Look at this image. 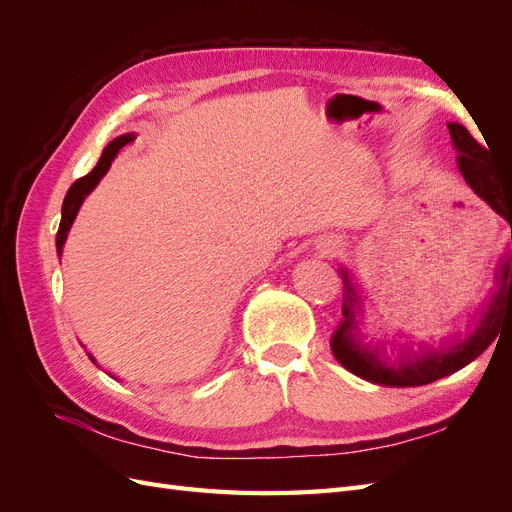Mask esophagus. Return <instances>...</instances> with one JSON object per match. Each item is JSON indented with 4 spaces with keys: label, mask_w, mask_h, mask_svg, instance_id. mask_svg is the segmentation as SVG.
Wrapping results in <instances>:
<instances>
[{
    "label": "esophagus",
    "mask_w": 512,
    "mask_h": 512,
    "mask_svg": "<svg viewBox=\"0 0 512 512\" xmlns=\"http://www.w3.org/2000/svg\"><path fill=\"white\" fill-rule=\"evenodd\" d=\"M316 250L322 258H329L335 256L339 250H342V239L335 237V235H327V237H320V241L316 243Z\"/></svg>",
    "instance_id": "34e87169"
}]
</instances>
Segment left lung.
Instances as JSON below:
<instances>
[{"instance_id":"8db88e82","label":"left lung","mask_w":512,"mask_h":512,"mask_svg":"<svg viewBox=\"0 0 512 512\" xmlns=\"http://www.w3.org/2000/svg\"><path fill=\"white\" fill-rule=\"evenodd\" d=\"M451 141L457 151L459 173L466 179L476 196L510 224L512 241V185L502 183L493 175L491 158L485 147H480L472 134L461 123H448ZM344 277V307L342 322L331 337L335 359L354 376L371 384L382 386H421L444 376H451L461 367L472 363L483 354L500 331V324L512 309V252H504L495 269L493 288L483 307V314L468 324V333H451L440 346L418 342V350L410 342H391V356L384 344L371 346L361 333L365 305L346 267L339 269Z\"/></svg>"}]
</instances>
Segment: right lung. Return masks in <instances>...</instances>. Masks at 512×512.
Masks as SVG:
<instances>
[{
	"instance_id": "right-lung-1",
	"label": "right lung",
	"mask_w": 512,
	"mask_h": 512,
	"mask_svg": "<svg viewBox=\"0 0 512 512\" xmlns=\"http://www.w3.org/2000/svg\"><path fill=\"white\" fill-rule=\"evenodd\" d=\"M130 141H134V134H123V136L113 138V141L104 147V151H102V156H100L96 168L91 170L89 175H85V177H81V179H76V181L70 185V190H68V194H66V198H64V205H61V222H59L57 241H55V245H57V256H61V252H64L68 232H70V228H72V224H74V220H76V213H79L85 196H89L91 192H94V188L100 183V179L108 173V168H111V162L117 158L119 149H121L123 145H126V143H130ZM87 356L91 359V363L98 365V361L94 359V356H91V352H87ZM98 367H100V365H98ZM108 376H111V374H108ZM111 378H115V376H111ZM115 380H117V378H115Z\"/></svg>"
}]
</instances>
